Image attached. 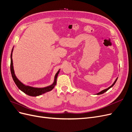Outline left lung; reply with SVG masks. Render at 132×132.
<instances>
[{
    "label": "left lung",
    "mask_w": 132,
    "mask_h": 132,
    "mask_svg": "<svg viewBox=\"0 0 132 132\" xmlns=\"http://www.w3.org/2000/svg\"><path fill=\"white\" fill-rule=\"evenodd\" d=\"M117 79L118 78H117L116 79V80L114 81V82H113V84L111 86H110L109 87H108V88L107 89H105V90H102V91H100V93H97V95H100V94H103V93H105V92L106 91H107L108 90H109L110 88H111V87H112L114 85V84L116 83V81H117Z\"/></svg>",
    "instance_id": "obj_1"
}]
</instances>
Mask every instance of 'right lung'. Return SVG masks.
I'll return each mask as SVG.
<instances>
[{
	"mask_svg": "<svg viewBox=\"0 0 132 132\" xmlns=\"http://www.w3.org/2000/svg\"><path fill=\"white\" fill-rule=\"evenodd\" d=\"M13 48L12 49L11 51V63H10V71L12 77L14 80V81L15 83V84L18 87V88L21 90L22 92L25 93L26 94L31 96H37L41 95L43 94H45L47 92H48L50 91H51L52 90L54 87L56 85L57 83V78L58 77V75L59 73L60 69L58 71V72L56 73L54 77V81L52 85H51L49 86L43 87V88H37V87H34L29 86H26L20 81L16 77L15 73H14V67H13V59H12V52H13Z\"/></svg>",
	"mask_w": 132,
	"mask_h": 132,
	"instance_id": "add662e5",
	"label": "right lung"
}]
</instances>
